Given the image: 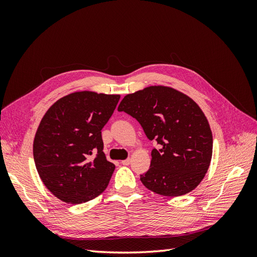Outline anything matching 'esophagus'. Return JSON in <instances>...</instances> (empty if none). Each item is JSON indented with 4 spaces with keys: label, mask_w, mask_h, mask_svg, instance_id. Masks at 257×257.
Wrapping results in <instances>:
<instances>
[{
    "label": "esophagus",
    "mask_w": 257,
    "mask_h": 257,
    "mask_svg": "<svg viewBox=\"0 0 257 257\" xmlns=\"http://www.w3.org/2000/svg\"><path fill=\"white\" fill-rule=\"evenodd\" d=\"M122 164L123 165H125V166H127V165H130V163H131V159H126V160H123L122 162Z\"/></svg>",
    "instance_id": "esophagus-1"
}]
</instances>
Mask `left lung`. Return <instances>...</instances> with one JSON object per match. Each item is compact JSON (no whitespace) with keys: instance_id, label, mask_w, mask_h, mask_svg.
I'll return each mask as SVG.
<instances>
[{"instance_id":"left-lung-1","label":"left lung","mask_w":257,"mask_h":257,"mask_svg":"<svg viewBox=\"0 0 257 257\" xmlns=\"http://www.w3.org/2000/svg\"><path fill=\"white\" fill-rule=\"evenodd\" d=\"M135 118L161 148L151 152L141 180L163 196H181L203 180L212 157L208 120L192 98L173 88L152 85L124 96L118 107Z\"/></svg>"}]
</instances>
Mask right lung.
I'll return each instance as SVG.
<instances>
[{"label":"right lung","instance_id":"right-lung-1","mask_svg":"<svg viewBox=\"0 0 257 257\" xmlns=\"http://www.w3.org/2000/svg\"><path fill=\"white\" fill-rule=\"evenodd\" d=\"M120 95L82 91L57 100L34 138L33 157L43 183L67 204H82L107 188L114 170L103 152L102 128Z\"/></svg>","mask_w":257,"mask_h":257}]
</instances>
